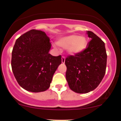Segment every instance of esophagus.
<instances>
[{
	"label": "esophagus",
	"instance_id": "esophagus-1",
	"mask_svg": "<svg viewBox=\"0 0 121 121\" xmlns=\"http://www.w3.org/2000/svg\"><path fill=\"white\" fill-rule=\"evenodd\" d=\"M65 57H62V58H61V62H62V63H63V64H64V63H65Z\"/></svg>",
	"mask_w": 121,
	"mask_h": 121
}]
</instances>
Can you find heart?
<instances>
[{"label":"heart","instance_id":"heart-1","mask_svg":"<svg viewBox=\"0 0 121 121\" xmlns=\"http://www.w3.org/2000/svg\"><path fill=\"white\" fill-rule=\"evenodd\" d=\"M57 44L62 48H66L69 55H77L83 52L87 46V40L84 36L72 35L61 38Z\"/></svg>","mask_w":121,"mask_h":121}]
</instances>
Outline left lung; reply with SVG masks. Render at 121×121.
Instances as JSON below:
<instances>
[{
    "label": "left lung",
    "instance_id": "obj_1",
    "mask_svg": "<svg viewBox=\"0 0 121 121\" xmlns=\"http://www.w3.org/2000/svg\"><path fill=\"white\" fill-rule=\"evenodd\" d=\"M91 40L83 52L67 57L65 74L69 87L79 94L93 91L105 74L107 55L105 43L95 34L86 31Z\"/></svg>",
    "mask_w": 121,
    "mask_h": 121
}]
</instances>
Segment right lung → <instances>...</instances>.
I'll use <instances>...</instances> for the list:
<instances>
[{
	"label": "right lung",
	"mask_w": 121,
	"mask_h": 121,
	"mask_svg": "<svg viewBox=\"0 0 121 121\" xmlns=\"http://www.w3.org/2000/svg\"><path fill=\"white\" fill-rule=\"evenodd\" d=\"M50 38L41 30H31L16 41L12 53V71L20 86L33 92L45 91L50 86L61 56L49 54Z\"/></svg>",
	"instance_id": "1"
}]
</instances>
